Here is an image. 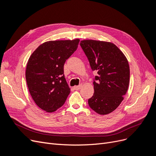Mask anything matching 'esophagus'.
<instances>
[{
    "label": "esophagus",
    "mask_w": 156,
    "mask_h": 156,
    "mask_svg": "<svg viewBox=\"0 0 156 156\" xmlns=\"http://www.w3.org/2000/svg\"><path fill=\"white\" fill-rule=\"evenodd\" d=\"M81 85H79V86H75V87H73V88H74L75 90H78L81 89Z\"/></svg>",
    "instance_id": "34e87169"
}]
</instances>
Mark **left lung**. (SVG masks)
Returning a JSON list of instances; mask_svg holds the SVG:
<instances>
[{"label":"left lung","mask_w":156,"mask_h":156,"mask_svg":"<svg viewBox=\"0 0 156 156\" xmlns=\"http://www.w3.org/2000/svg\"><path fill=\"white\" fill-rule=\"evenodd\" d=\"M92 71L98 72L94 93L88 100L93 111L109 114L120 105L128 89L129 66L126 56L111 42L84 40L80 43Z\"/></svg>","instance_id":"obj_1"}]
</instances>
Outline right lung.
Listing matches in <instances>:
<instances>
[{
  "instance_id": "1",
  "label": "right lung",
  "mask_w": 156,
  "mask_h": 156,
  "mask_svg": "<svg viewBox=\"0 0 156 156\" xmlns=\"http://www.w3.org/2000/svg\"><path fill=\"white\" fill-rule=\"evenodd\" d=\"M79 39L44 42L28 60L25 77L30 95L42 110L53 112L62 107L70 93L64 65L77 50Z\"/></svg>"
}]
</instances>
